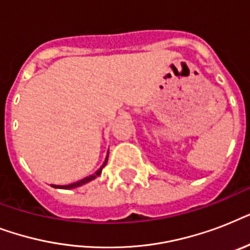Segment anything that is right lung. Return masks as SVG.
<instances>
[{"label": "right lung", "instance_id": "obj_1", "mask_svg": "<svg viewBox=\"0 0 250 250\" xmlns=\"http://www.w3.org/2000/svg\"><path fill=\"white\" fill-rule=\"evenodd\" d=\"M106 162H107V157H106V161H105V164L102 165V167L100 168L98 171H96V174L93 175H90V176H86V178L82 179V180H79V182H76V183H72V184H68V186H53L54 188H62V189H72V188H76V187H80V186H83V184H85V183L90 182V180H93L94 178H97L98 175L101 174V171L102 168H104V166L106 165Z\"/></svg>", "mask_w": 250, "mask_h": 250}]
</instances>
